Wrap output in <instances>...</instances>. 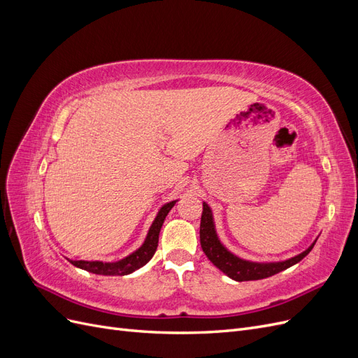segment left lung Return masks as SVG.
Wrapping results in <instances>:
<instances>
[{
	"mask_svg": "<svg viewBox=\"0 0 358 358\" xmlns=\"http://www.w3.org/2000/svg\"><path fill=\"white\" fill-rule=\"evenodd\" d=\"M317 242V241H315ZM313 242L306 251L301 254L292 257L285 262L279 263H254V262H246L239 257H236L230 251H227V248L220 242L218 236L215 231L213 218H212V210L206 203H203V213H201V222H200V243L203 248V252L206 254L210 262L218 267L221 272H224L227 276L243 282V280H258L264 279L268 276H273L282 270L297 264L300 259L305 258L310 251Z\"/></svg>",
	"mask_w": 358,
	"mask_h": 358,
	"instance_id": "8db88e82",
	"label": "left lung"
}]
</instances>
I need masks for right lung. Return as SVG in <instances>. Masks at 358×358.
I'll use <instances>...</instances> for the list:
<instances>
[{
	"label": "right lung",
	"instance_id": "right-lung-1",
	"mask_svg": "<svg viewBox=\"0 0 358 358\" xmlns=\"http://www.w3.org/2000/svg\"><path fill=\"white\" fill-rule=\"evenodd\" d=\"M175 201H170L167 204L162 206L159 209L155 221L152 222L149 229V233L146 236L145 243L140 246L136 252L131 255L125 257L121 262L116 263H103V262H83V259H79V262H70L73 266L86 270V272H91L95 275H106V276H124L128 273H133L134 270L140 268L145 266L150 258L154 257L157 246H158V236L162 224H164V220L167 213L171 210L173 206H175Z\"/></svg>",
	"mask_w": 358,
	"mask_h": 358
}]
</instances>
